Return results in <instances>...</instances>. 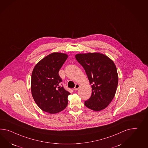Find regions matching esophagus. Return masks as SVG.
I'll return each mask as SVG.
<instances>
[{
  "label": "esophagus",
  "mask_w": 148,
  "mask_h": 148,
  "mask_svg": "<svg viewBox=\"0 0 148 148\" xmlns=\"http://www.w3.org/2000/svg\"><path fill=\"white\" fill-rule=\"evenodd\" d=\"M79 85L78 84H76V85H75V87L74 88V90L75 91H77L78 90V88H79Z\"/></svg>",
  "instance_id": "1"
}]
</instances>
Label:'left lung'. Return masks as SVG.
<instances>
[{
    "label": "left lung",
    "mask_w": 148,
    "mask_h": 148,
    "mask_svg": "<svg viewBox=\"0 0 148 148\" xmlns=\"http://www.w3.org/2000/svg\"><path fill=\"white\" fill-rule=\"evenodd\" d=\"M75 57L84 69L92 87L91 97L84 105L97 112L105 109L114 98L118 87V72L113 61L98 53H78Z\"/></svg>",
    "instance_id": "1"
}]
</instances>
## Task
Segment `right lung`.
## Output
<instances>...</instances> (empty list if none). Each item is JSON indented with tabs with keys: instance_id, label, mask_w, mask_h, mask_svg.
<instances>
[{
	"instance_id": "1",
	"label": "right lung",
	"mask_w": 148,
	"mask_h": 148,
	"mask_svg": "<svg viewBox=\"0 0 148 148\" xmlns=\"http://www.w3.org/2000/svg\"><path fill=\"white\" fill-rule=\"evenodd\" d=\"M68 55L53 53L35 66L32 73L31 92L35 102L41 110L55 114L65 109L68 103V91L60 86L62 80L58 72Z\"/></svg>"
}]
</instances>
